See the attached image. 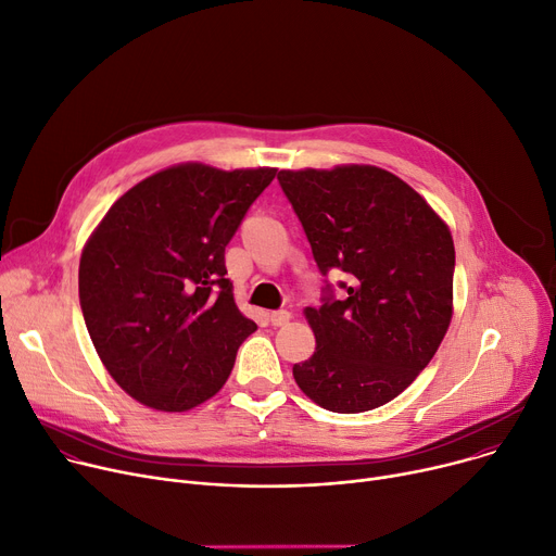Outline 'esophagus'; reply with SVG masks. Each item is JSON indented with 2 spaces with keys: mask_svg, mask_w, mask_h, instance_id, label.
<instances>
[{
  "mask_svg": "<svg viewBox=\"0 0 556 556\" xmlns=\"http://www.w3.org/2000/svg\"><path fill=\"white\" fill-rule=\"evenodd\" d=\"M290 313L288 311H273L270 313V321H273V326H286L288 321H290Z\"/></svg>",
  "mask_w": 556,
  "mask_h": 556,
  "instance_id": "1",
  "label": "esophagus"
}]
</instances>
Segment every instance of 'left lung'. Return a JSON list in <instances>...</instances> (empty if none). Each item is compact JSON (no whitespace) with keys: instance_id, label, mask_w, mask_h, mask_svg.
Segmentation results:
<instances>
[{"instance_id":"obj_1","label":"left lung","mask_w":556,"mask_h":556,"mask_svg":"<svg viewBox=\"0 0 556 556\" xmlns=\"http://www.w3.org/2000/svg\"><path fill=\"white\" fill-rule=\"evenodd\" d=\"M279 185L321 275L342 270L344 298L324 288L304 315L315 353L294 382L336 414L378 409L409 387L452 321L456 252L431 205L374 165L279 172Z\"/></svg>"}]
</instances>
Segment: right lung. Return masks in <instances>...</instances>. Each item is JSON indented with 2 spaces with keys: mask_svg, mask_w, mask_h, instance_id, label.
Wrapping results in <instances>:
<instances>
[{
  "mask_svg": "<svg viewBox=\"0 0 556 556\" xmlns=\"http://www.w3.org/2000/svg\"><path fill=\"white\" fill-rule=\"evenodd\" d=\"M277 169L174 165L109 207L80 256L91 342L131 397L188 412L226 384L256 324L235 304L226 245Z\"/></svg>",
  "mask_w": 556,
  "mask_h": 556,
  "instance_id": "right-lung-1",
  "label": "right lung"
}]
</instances>
